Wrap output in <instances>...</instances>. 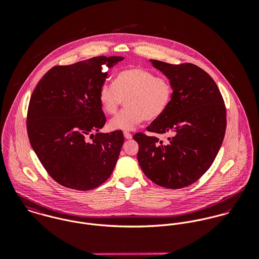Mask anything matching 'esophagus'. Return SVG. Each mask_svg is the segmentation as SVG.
Masks as SVG:
<instances>
[{
    "label": "esophagus",
    "instance_id": "1",
    "mask_svg": "<svg viewBox=\"0 0 259 259\" xmlns=\"http://www.w3.org/2000/svg\"><path fill=\"white\" fill-rule=\"evenodd\" d=\"M123 137H124L126 140H131V139L133 138L132 134H130V133H127V132H124V133H123Z\"/></svg>",
    "mask_w": 259,
    "mask_h": 259
}]
</instances>
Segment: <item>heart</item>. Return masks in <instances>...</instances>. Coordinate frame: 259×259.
Returning a JSON list of instances; mask_svg holds the SVG:
<instances>
[{"instance_id": "heart-1", "label": "heart", "mask_w": 259, "mask_h": 259, "mask_svg": "<svg viewBox=\"0 0 259 259\" xmlns=\"http://www.w3.org/2000/svg\"><path fill=\"white\" fill-rule=\"evenodd\" d=\"M174 96L169 79L143 68H130L115 75L113 83L104 82L99 90L103 111L115 113L122 101L125 110L109 122L111 131H132L145 119L160 117L168 109Z\"/></svg>"}]
</instances>
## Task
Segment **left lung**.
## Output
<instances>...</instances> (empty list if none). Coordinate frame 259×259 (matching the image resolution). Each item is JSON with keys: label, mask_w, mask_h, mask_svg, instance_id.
<instances>
[{"label": "left lung", "mask_w": 259, "mask_h": 259, "mask_svg": "<svg viewBox=\"0 0 259 259\" xmlns=\"http://www.w3.org/2000/svg\"><path fill=\"white\" fill-rule=\"evenodd\" d=\"M171 82L174 96L166 111L147 127L166 135L138 133V160L148 179L162 187L177 189L199 180L215 159L226 130V109L212 77L199 67L170 65L150 60Z\"/></svg>", "instance_id": "left-lung-1"}]
</instances>
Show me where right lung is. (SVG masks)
I'll list each match as a JSON object with an SVG mask.
<instances>
[{
	"instance_id": "1",
	"label": "right lung",
	"mask_w": 259,
	"mask_h": 259,
	"mask_svg": "<svg viewBox=\"0 0 259 259\" xmlns=\"http://www.w3.org/2000/svg\"><path fill=\"white\" fill-rule=\"evenodd\" d=\"M122 60L101 56L56 66L33 92L27 114L29 140L47 172L63 186L90 190L111 177L124 139L121 131L99 133L107 121L99 90L107 68ZM89 135L92 143L86 142Z\"/></svg>"
}]
</instances>
